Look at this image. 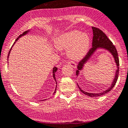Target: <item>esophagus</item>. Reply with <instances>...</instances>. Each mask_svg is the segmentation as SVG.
<instances>
[{
    "label": "esophagus",
    "mask_w": 128,
    "mask_h": 128,
    "mask_svg": "<svg viewBox=\"0 0 128 128\" xmlns=\"http://www.w3.org/2000/svg\"><path fill=\"white\" fill-rule=\"evenodd\" d=\"M68 64H69V65H70V66H72V68H76V63H75L74 62L71 61V60H70V61H69V62H68Z\"/></svg>",
    "instance_id": "34e87169"
}]
</instances>
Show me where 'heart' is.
Listing matches in <instances>:
<instances>
[{"mask_svg":"<svg viewBox=\"0 0 128 128\" xmlns=\"http://www.w3.org/2000/svg\"><path fill=\"white\" fill-rule=\"evenodd\" d=\"M90 40L87 33L72 30L59 36L55 40V46L67 50V54L72 60H80L86 55L90 47Z\"/></svg>","mask_w":128,"mask_h":128,"instance_id":"b5f03b06","label":"heart"}]
</instances>
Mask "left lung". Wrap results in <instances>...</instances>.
<instances>
[{"label":"left lung","mask_w":128,"mask_h":128,"mask_svg":"<svg viewBox=\"0 0 128 128\" xmlns=\"http://www.w3.org/2000/svg\"><path fill=\"white\" fill-rule=\"evenodd\" d=\"M92 30H93V34H94V36H93V40H92V47L90 49V50L88 51V52L87 53V54L85 56L84 58L82 59V60H80V62H78V65H77V70H76V75L78 76V74H79V70H82L84 68V64L87 62V60L90 59V58L91 57L92 55L94 54V52L96 51V49L98 48H104L105 50H108V51L112 53V54L113 55L114 57V60H115V62L117 66V70L116 71L115 76H114V80H113V82H112V84L111 86V87H110L108 90H105L104 92L100 93V94H92V93H87L86 92L84 91L82 89L79 87V86H78V88H79L80 90L82 92L83 94H84L85 95H87V96H91V97H96V96H102V95H104L106 93L109 92L110 90H112V89L114 87V86H115L116 83L117 82V80L118 78V74H119V66H120V62H119V58L118 56V52L116 51V49L115 46L113 45V42L109 40V38L106 36L105 34L99 28H96V27L92 26Z\"/></svg>","instance_id":"left-lung-1"}]
</instances>
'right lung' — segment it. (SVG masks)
Returning a JSON list of instances; mask_svg holds the SVG:
<instances>
[{
    "label": "right lung",
    "mask_w": 128,
    "mask_h": 128,
    "mask_svg": "<svg viewBox=\"0 0 128 128\" xmlns=\"http://www.w3.org/2000/svg\"><path fill=\"white\" fill-rule=\"evenodd\" d=\"M28 31H26V32H24V33H23V34H20V35L17 38H16V40H15V41H17V40H18V38H20V37H22V36H24V34H26V33H28ZM15 42H14V44H15ZM14 44H13V46H14ZM11 50H12V48H10V51H9V52H8V58H8L9 54H10V51H11ZM57 70H58V68H56V67H54V68H53V70H52V73H53V78H54V79L55 80V81H56V77H55V72H56L57 71ZM56 84H57V83H56ZM56 87H57V86H56ZM56 89H55V91H54V93H56Z\"/></svg>",
    "instance_id": "1"
}]
</instances>
